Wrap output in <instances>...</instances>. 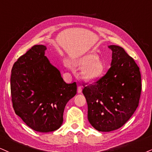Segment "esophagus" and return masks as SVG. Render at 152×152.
<instances>
[{"label":"esophagus","instance_id":"obj_1","mask_svg":"<svg viewBox=\"0 0 152 152\" xmlns=\"http://www.w3.org/2000/svg\"><path fill=\"white\" fill-rule=\"evenodd\" d=\"M82 87L81 86H79V87H77V92L78 93H82Z\"/></svg>","mask_w":152,"mask_h":152}]
</instances>
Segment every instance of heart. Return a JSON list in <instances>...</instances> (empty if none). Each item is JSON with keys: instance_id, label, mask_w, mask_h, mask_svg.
I'll use <instances>...</instances> for the list:
<instances>
[{"instance_id": "obj_1", "label": "heart", "mask_w": 152, "mask_h": 152, "mask_svg": "<svg viewBox=\"0 0 152 152\" xmlns=\"http://www.w3.org/2000/svg\"><path fill=\"white\" fill-rule=\"evenodd\" d=\"M72 66L82 67L81 75L86 81H94L102 76L104 72V65L94 53H88L75 59L72 62Z\"/></svg>"}]
</instances>
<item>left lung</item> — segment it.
<instances>
[{"label":"left lung","instance_id":"left-lung-1","mask_svg":"<svg viewBox=\"0 0 152 152\" xmlns=\"http://www.w3.org/2000/svg\"><path fill=\"white\" fill-rule=\"evenodd\" d=\"M110 68L98 81L82 90L88 106V120L98 131L121 128L139 105L142 90L139 67L121 46L110 45Z\"/></svg>","mask_w":152,"mask_h":152}]
</instances>
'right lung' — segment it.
I'll return each instance as SVG.
<instances>
[{
	"label": "right lung",
	"mask_w": 152,
	"mask_h": 152,
	"mask_svg": "<svg viewBox=\"0 0 152 152\" xmlns=\"http://www.w3.org/2000/svg\"><path fill=\"white\" fill-rule=\"evenodd\" d=\"M46 47L35 45L13 65L10 77L12 107L34 130H58L68 101L77 94V84L65 83L60 71L45 56Z\"/></svg>",
	"instance_id": "right-lung-1"
}]
</instances>
